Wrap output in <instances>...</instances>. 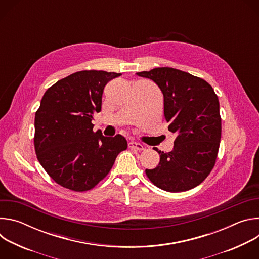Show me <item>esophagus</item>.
Returning a JSON list of instances; mask_svg holds the SVG:
<instances>
[{"mask_svg": "<svg viewBox=\"0 0 259 259\" xmlns=\"http://www.w3.org/2000/svg\"><path fill=\"white\" fill-rule=\"evenodd\" d=\"M129 147L130 149H133V150H137V151H142L143 150V145L139 142H134V141H131L129 143Z\"/></svg>", "mask_w": 259, "mask_h": 259, "instance_id": "1", "label": "esophagus"}]
</instances>
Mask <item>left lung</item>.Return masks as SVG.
Listing matches in <instances>:
<instances>
[{
    "label": "left lung",
    "mask_w": 259,
    "mask_h": 259,
    "mask_svg": "<svg viewBox=\"0 0 259 259\" xmlns=\"http://www.w3.org/2000/svg\"><path fill=\"white\" fill-rule=\"evenodd\" d=\"M153 80L164 95V116L168 130L176 133L173 150L159 152L160 163L146 169L159 189L186 192L196 188L213 169L221 137L219 101L205 80L172 67L136 72Z\"/></svg>",
    "instance_id": "obj_1"
}]
</instances>
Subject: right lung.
<instances>
[{
    "label": "right lung",
    "mask_w": 259,
    "mask_h": 259,
    "mask_svg": "<svg viewBox=\"0 0 259 259\" xmlns=\"http://www.w3.org/2000/svg\"><path fill=\"white\" fill-rule=\"evenodd\" d=\"M121 73L81 70L45 92L34 117V150L40 164L59 186L73 192L93 189L128 144L117 134L93 132L105 85Z\"/></svg>",
    "instance_id": "add662e5"
}]
</instances>
